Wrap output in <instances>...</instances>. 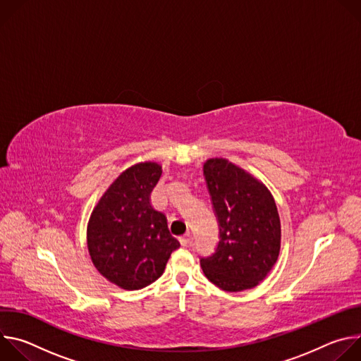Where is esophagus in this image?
Instances as JSON below:
<instances>
[{
  "label": "esophagus",
  "instance_id": "obj_1",
  "mask_svg": "<svg viewBox=\"0 0 361 361\" xmlns=\"http://www.w3.org/2000/svg\"><path fill=\"white\" fill-rule=\"evenodd\" d=\"M180 243L183 247H187L191 244V235L190 234H184L183 237H180Z\"/></svg>",
  "mask_w": 361,
  "mask_h": 361
}]
</instances>
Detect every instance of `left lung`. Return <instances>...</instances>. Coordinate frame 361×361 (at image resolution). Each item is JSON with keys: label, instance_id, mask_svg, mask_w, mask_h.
Masks as SVG:
<instances>
[{"label": "left lung", "instance_id": "1", "mask_svg": "<svg viewBox=\"0 0 361 361\" xmlns=\"http://www.w3.org/2000/svg\"><path fill=\"white\" fill-rule=\"evenodd\" d=\"M204 178L219 224V244L201 269L226 291L252 288L270 273L280 252V217L270 191L227 160L204 164Z\"/></svg>", "mask_w": 361, "mask_h": 361}]
</instances>
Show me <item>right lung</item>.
Returning a JSON list of instances; mask_svg holds the SVG:
<instances>
[{"label":"right lung","instance_id":"add662e5","mask_svg":"<svg viewBox=\"0 0 361 361\" xmlns=\"http://www.w3.org/2000/svg\"><path fill=\"white\" fill-rule=\"evenodd\" d=\"M161 173L156 163H141L121 173L88 223L87 244L95 269L126 290L156 281L180 247L170 234L167 217L149 202Z\"/></svg>","mask_w":361,"mask_h":361}]
</instances>
